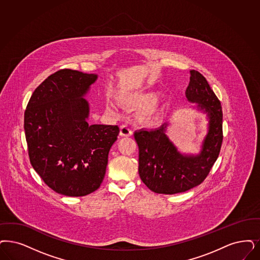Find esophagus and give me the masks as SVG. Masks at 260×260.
I'll return each instance as SVG.
<instances>
[{"instance_id": "obj_1", "label": "esophagus", "mask_w": 260, "mask_h": 260, "mask_svg": "<svg viewBox=\"0 0 260 260\" xmlns=\"http://www.w3.org/2000/svg\"><path fill=\"white\" fill-rule=\"evenodd\" d=\"M133 134L131 128L128 125H121L119 128V135L122 137H129Z\"/></svg>"}]
</instances>
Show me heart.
Listing matches in <instances>:
<instances>
[{
    "mask_svg": "<svg viewBox=\"0 0 260 260\" xmlns=\"http://www.w3.org/2000/svg\"><path fill=\"white\" fill-rule=\"evenodd\" d=\"M124 103L133 107H142L141 116L142 119L146 122H152L161 114V99L159 98L158 91H139L127 94L123 98ZM109 109H114V106L110 104Z\"/></svg>",
    "mask_w": 260,
    "mask_h": 260,
    "instance_id": "heart-1",
    "label": "heart"
}]
</instances>
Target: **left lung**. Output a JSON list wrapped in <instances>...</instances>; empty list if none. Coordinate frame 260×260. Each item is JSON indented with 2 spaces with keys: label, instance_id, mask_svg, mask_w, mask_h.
Here are the masks:
<instances>
[{
  "label": "left lung",
  "instance_id": "1",
  "mask_svg": "<svg viewBox=\"0 0 260 260\" xmlns=\"http://www.w3.org/2000/svg\"><path fill=\"white\" fill-rule=\"evenodd\" d=\"M190 83L185 95L190 107L206 116L207 133L199 153H183L170 138V122L134 133L139 146V174L152 192L165 194L183 192L200 185L216 162L222 143V112L221 102L206 79L199 71L190 70Z\"/></svg>",
  "mask_w": 260,
  "mask_h": 260
}]
</instances>
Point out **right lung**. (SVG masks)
<instances>
[{
  "label": "right lung",
  "mask_w": 260,
  "mask_h": 260,
  "mask_svg": "<svg viewBox=\"0 0 260 260\" xmlns=\"http://www.w3.org/2000/svg\"><path fill=\"white\" fill-rule=\"evenodd\" d=\"M97 78L58 70L37 87L25 111L30 164L46 185L67 197H84L100 187L119 133L117 125L87 122L85 96Z\"/></svg>",
  "instance_id": "obj_1"
}]
</instances>
